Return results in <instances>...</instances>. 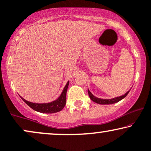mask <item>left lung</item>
Returning <instances> with one entry per match:
<instances>
[{
    "mask_svg": "<svg viewBox=\"0 0 151 151\" xmlns=\"http://www.w3.org/2000/svg\"><path fill=\"white\" fill-rule=\"evenodd\" d=\"M129 92V91H127V92L125 93V95H122V96L117 97V98H115L113 99H109V100H104V99H100V98H96V97H95L94 95H93L92 93L90 92L88 90V93L91 100L93 101L94 102L98 103V104H114V103L119 102V101L121 100L122 99L125 98V97L127 96V95L128 94Z\"/></svg>",
    "mask_w": 151,
    "mask_h": 151,
    "instance_id": "left-lung-1",
    "label": "left lung"
}]
</instances>
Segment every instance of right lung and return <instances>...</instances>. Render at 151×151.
<instances>
[{"label": "right lung", "mask_w": 151, "mask_h": 151, "mask_svg": "<svg viewBox=\"0 0 151 151\" xmlns=\"http://www.w3.org/2000/svg\"><path fill=\"white\" fill-rule=\"evenodd\" d=\"M68 86H69V81H68L65 86L63 91L60 95V97L56 100L51 102L50 103H45V104H38V103H33L28 102L25 99H22L26 102L30 108L37 111L41 112V113L45 114H53L60 111L64 108L66 104V93L68 90Z\"/></svg>", "instance_id": "obj_1"}]
</instances>
